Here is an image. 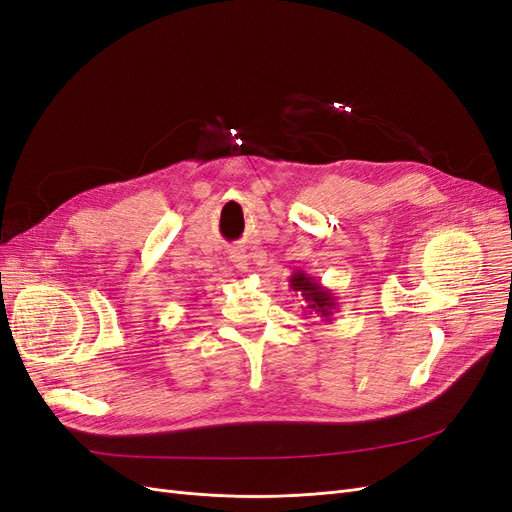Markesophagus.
Wrapping results in <instances>:
<instances>
[{
  "instance_id": "34e87169",
  "label": "esophagus",
  "mask_w": 512,
  "mask_h": 512,
  "mask_svg": "<svg viewBox=\"0 0 512 512\" xmlns=\"http://www.w3.org/2000/svg\"><path fill=\"white\" fill-rule=\"evenodd\" d=\"M230 260L235 262V267L239 269V271H247V265H250V256H247L245 252H241V250H235L230 254Z\"/></svg>"
}]
</instances>
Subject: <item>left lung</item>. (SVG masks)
<instances>
[{
  "label": "left lung",
  "instance_id": "1",
  "mask_svg": "<svg viewBox=\"0 0 512 512\" xmlns=\"http://www.w3.org/2000/svg\"><path fill=\"white\" fill-rule=\"evenodd\" d=\"M290 288L294 292H301L303 301L307 303V312L314 314L320 320H331L337 309V299L333 297V290L322 286L316 277H309L303 271H297L290 275Z\"/></svg>",
  "mask_w": 512,
  "mask_h": 512
}]
</instances>
